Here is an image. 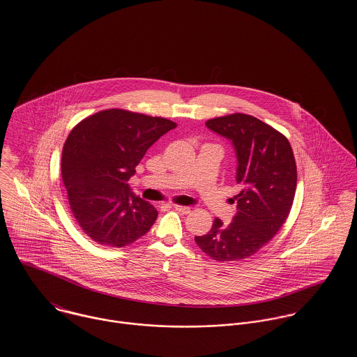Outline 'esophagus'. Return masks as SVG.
<instances>
[{
    "instance_id": "34e87169",
    "label": "esophagus",
    "mask_w": 357,
    "mask_h": 357,
    "mask_svg": "<svg viewBox=\"0 0 357 357\" xmlns=\"http://www.w3.org/2000/svg\"><path fill=\"white\" fill-rule=\"evenodd\" d=\"M174 208H175L176 211H179L181 214H185V215L190 214V211H191V208H190L188 206H179V204H175V206H174Z\"/></svg>"
}]
</instances>
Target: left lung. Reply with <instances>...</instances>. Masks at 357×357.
<instances>
[{
    "mask_svg": "<svg viewBox=\"0 0 357 357\" xmlns=\"http://www.w3.org/2000/svg\"><path fill=\"white\" fill-rule=\"evenodd\" d=\"M229 139L237 156V214L229 225L215 218L210 231L197 236L201 250L220 262L248 258L272 239L287 221L297 186L290 143L269 124L245 114L206 121Z\"/></svg>",
    "mask_w": 357,
    "mask_h": 357,
    "instance_id": "obj_1",
    "label": "left lung"
}]
</instances>
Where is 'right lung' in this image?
<instances>
[{
	"instance_id": "right-lung-1",
	"label": "right lung",
	"mask_w": 357,
	"mask_h": 357,
	"mask_svg": "<svg viewBox=\"0 0 357 357\" xmlns=\"http://www.w3.org/2000/svg\"><path fill=\"white\" fill-rule=\"evenodd\" d=\"M175 127L169 119L112 108L70 131L61 175L72 214L88 237L123 248L151 229L156 208L136 197L127 182L147 150Z\"/></svg>"
}]
</instances>
